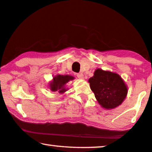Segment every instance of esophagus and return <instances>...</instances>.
Wrapping results in <instances>:
<instances>
[{"label": "esophagus", "mask_w": 152, "mask_h": 152, "mask_svg": "<svg viewBox=\"0 0 152 152\" xmlns=\"http://www.w3.org/2000/svg\"><path fill=\"white\" fill-rule=\"evenodd\" d=\"M77 77L79 79H84V75L82 73H77Z\"/></svg>", "instance_id": "esophagus-1"}]
</instances>
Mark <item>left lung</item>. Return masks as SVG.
<instances>
[{
  "instance_id": "obj_1",
  "label": "left lung",
  "mask_w": 152,
  "mask_h": 152,
  "mask_svg": "<svg viewBox=\"0 0 152 152\" xmlns=\"http://www.w3.org/2000/svg\"><path fill=\"white\" fill-rule=\"evenodd\" d=\"M88 82L95 98L104 109L118 107L127 94L126 84L117 73L97 69Z\"/></svg>"
}]
</instances>
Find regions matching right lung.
Returning a JSON list of instances; mask_svg holds the SVG:
<instances>
[{
	"label": "right lung",
	"mask_w": 152,
	"mask_h": 152,
	"mask_svg": "<svg viewBox=\"0 0 152 152\" xmlns=\"http://www.w3.org/2000/svg\"><path fill=\"white\" fill-rule=\"evenodd\" d=\"M74 77L70 75H57L54 77L53 82L50 84V88L52 91H58L59 93H63L67 91L65 88V84L72 80Z\"/></svg>",
	"instance_id": "obj_1"
}]
</instances>
